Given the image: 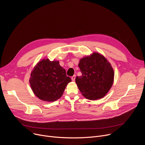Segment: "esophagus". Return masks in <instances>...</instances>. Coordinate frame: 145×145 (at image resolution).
Segmentation results:
<instances>
[{
  "label": "esophagus",
  "instance_id": "esophagus-1",
  "mask_svg": "<svg viewBox=\"0 0 145 145\" xmlns=\"http://www.w3.org/2000/svg\"><path fill=\"white\" fill-rule=\"evenodd\" d=\"M75 78H76V75H73V76L72 77V80L73 81H74Z\"/></svg>",
  "mask_w": 145,
  "mask_h": 145
}]
</instances>
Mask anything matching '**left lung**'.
Instances as JSON below:
<instances>
[{
  "instance_id": "8db88e82",
  "label": "left lung",
  "mask_w": 145,
  "mask_h": 145,
  "mask_svg": "<svg viewBox=\"0 0 145 145\" xmlns=\"http://www.w3.org/2000/svg\"><path fill=\"white\" fill-rule=\"evenodd\" d=\"M78 67L82 73L76 83L81 94L89 100L104 97L111 88L114 72L111 64L103 55L93 53L80 59Z\"/></svg>"
}]
</instances>
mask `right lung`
I'll use <instances>...</instances> for the list:
<instances>
[{
  "label": "right lung",
  "instance_id": "obj_1",
  "mask_svg": "<svg viewBox=\"0 0 145 145\" xmlns=\"http://www.w3.org/2000/svg\"><path fill=\"white\" fill-rule=\"evenodd\" d=\"M72 81L59 61L43 59L31 73L30 84L35 95L40 100L54 101L59 99L67 84Z\"/></svg>",
  "mask_w": 145,
  "mask_h": 145
}]
</instances>
